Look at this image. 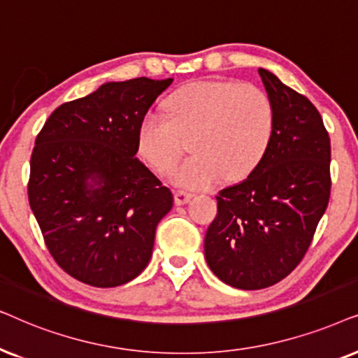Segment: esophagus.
<instances>
[{"instance_id":"obj_1","label":"esophagus","mask_w":358,"mask_h":358,"mask_svg":"<svg viewBox=\"0 0 358 358\" xmlns=\"http://www.w3.org/2000/svg\"><path fill=\"white\" fill-rule=\"evenodd\" d=\"M193 198L192 193H187V192H175V203L178 204V206H183V204L189 203V199Z\"/></svg>"}]
</instances>
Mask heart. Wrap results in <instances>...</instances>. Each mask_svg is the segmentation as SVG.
Wrapping results in <instances>:
<instances>
[{
  "mask_svg": "<svg viewBox=\"0 0 358 358\" xmlns=\"http://www.w3.org/2000/svg\"><path fill=\"white\" fill-rule=\"evenodd\" d=\"M169 117L149 109L137 126V149L159 173H169L189 137L192 157L171 171L173 185L203 189L221 176L236 182L252 173L268 150L275 113L262 90L239 82H196L166 101Z\"/></svg>",
  "mask_w": 358,
  "mask_h": 358,
  "instance_id": "1",
  "label": "heart"
}]
</instances>
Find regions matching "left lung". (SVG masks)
<instances>
[{"mask_svg": "<svg viewBox=\"0 0 358 358\" xmlns=\"http://www.w3.org/2000/svg\"><path fill=\"white\" fill-rule=\"evenodd\" d=\"M275 113L260 165L216 196L204 257L221 282L239 289L278 283L306 254L331 194V141L321 114L271 71L259 69Z\"/></svg>", "mask_w": 358, "mask_h": 358, "instance_id": "1", "label": "left lung"}]
</instances>
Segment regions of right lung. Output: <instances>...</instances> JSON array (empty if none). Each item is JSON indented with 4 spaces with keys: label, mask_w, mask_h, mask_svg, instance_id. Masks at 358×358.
Wrapping results in <instances>:
<instances>
[{
    "label": "right lung",
    "mask_w": 358,
    "mask_h": 358,
    "mask_svg": "<svg viewBox=\"0 0 358 358\" xmlns=\"http://www.w3.org/2000/svg\"><path fill=\"white\" fill-rule=\"evenodd\" d=\"M173 78L108 82L64 103L36 139L29 204L57 264L113 288L149 264L173 194L137 159V126Z\"/></svg>",
    "instance_id": "1"
}]
</instances>
